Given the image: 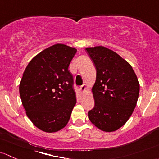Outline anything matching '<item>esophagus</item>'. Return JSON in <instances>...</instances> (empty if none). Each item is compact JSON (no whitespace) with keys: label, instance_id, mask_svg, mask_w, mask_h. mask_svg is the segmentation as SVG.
<instances>
[{"label":"esophagus","instance_id":"1","mask_svg":"<svg viewBox=\"0 0 159 159\" xmlns=\"http://www.w3.org/2000/svg\"><path fill=\"white\" fill-rule=\"evenodd\" d=\"M80 90H81L82 92H83V91H84L85 89H86V84H83V85H82V86H80Z\"/></svg>","mask_w":159,"mask_h":159}]
</instances>
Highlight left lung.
Wrapping results in <instances>:
<instances>
[{"instance_id": "8db88e82", "label": "left lung", "mask_w": 159, "mask_h": 159, "mask_svg": "<svg viewBox=\"0 0 159 159\" xmlns=\"http://www.w3.org/2000/svg\"><path fill=\"white\" fill-rule=\"evenodd\" d=\"M86 52L96 70L93 87L95 106L88 117L95 126L114 132L128 121L136 106L139 83L131 65L104 47H88Z\"/></svg>"}]
</instances>
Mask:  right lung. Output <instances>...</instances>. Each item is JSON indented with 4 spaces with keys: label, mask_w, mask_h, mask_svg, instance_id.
<instances>
[{
    "label": "right lung",
    "mask_w": 159,
    "mask_h": 159,
    "mask_svg": "<svg viewBox=\"0 0 159 159\" xmlns=\"http://www.w3.org/2000/svg\"><path fill=\"white\" fill-rule=\"evenodd\" d=\"M76 50L57 43L31 60L20 83L26 113L35 126L47 132L64 128L76 103L69 65Z\"/></svg>",
    "instance_id": "add662e5"
}]
</instances>
